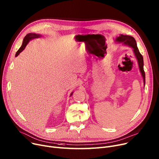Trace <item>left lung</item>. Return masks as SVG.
<instances>
[{
	"mask_svg": "<svg viewBox=\"0 0 159 159\" xmlns=\"http://www.w3.org/2000/svg\"><path fill=\"white\" fill-rule=\"evenodd\" d=\"M115 41L116 43H119V44L121 43L123 45L128 46L132 48L133 52V53H134L135 56L137 60V62H138L140 71L142 76H143V78L144 85H145V72L144 71L143 57L139 52V50L137 48L135 39L131 36L124 35L120 34L119 37H116V39H115Z\"/></svg>",
	"mask_w": 159,
	"mask_h": 159,
	"instance_id": "1",
	"label": "left lung"
}]
</instances>
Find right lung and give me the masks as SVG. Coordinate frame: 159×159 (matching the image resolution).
Listing matches in <instances>:
<instances>
[{
    "mask_svg": "<svg viewBox=\"0 0 159 159\" xmlns=\"http://www.w3.org/2000/svg\"><path fill=\"white\" fill-rule=\"evenodd\" d=\"M40 37H42L41 35L40 34H36V33H28V34H27L26 35V37H24V40H23V42H22V44L21 46V47L19 49V50L17 52H16V54H15V57H17L22 51L25 49V48H26V46H27V44H28L29 42L33 39H37V38H40ZM73 92H72L70 95V97L72 95Z\"/></svg>",
    "mask_w": 159,
    "mask_h": 159,
    "instance_id": "obj_1",
    "label": "right lung"
}]
</instances>
